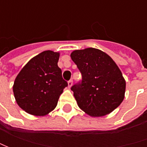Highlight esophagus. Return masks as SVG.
<instances>
[{"mask_svg": "<svg viewBox=\"0 0 147 147\" xmlns=\"http://www.w3.org/2000/svg\"><path fill=\"white\" fill-rule=\"evenodd\" d=\"M72 85H73V80H69V81L68 82V87H69V88H71Z\"/></svg>", "mask_w": 147, "mask_h": 147, "instance_id": "esophagus-1", "label": "esophagus"}]
</instances>
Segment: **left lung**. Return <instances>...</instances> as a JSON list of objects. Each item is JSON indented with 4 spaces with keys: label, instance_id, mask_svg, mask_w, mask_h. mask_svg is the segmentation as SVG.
Returning <instances> with one entry per match:
<instances>
[{
    "label": "left lung",
    "instance_id": "obj_1",
    "mask_svg": "<svg viewBox=\"0 0 147 147\" xmlns=\"http://www.w3.org/2000/svg\"><path fill=\"white\" fill-rule=\"evenodd\" d=\"M72 60L82 74V82L71 90L78 107L92 117L109 115L124 99L126 82L109 55L99 49L74 51Z\"/></svg>",
    "mask_w": 147,
    "mask_h": 147
}]
</instances>
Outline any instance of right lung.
I'll list each match as a JSON object with an SVG mask.
<instances>
[{
	"instance_id": "obj_1",
	"label": "right lung",
	"mask_w": 147,
	"mask_h": 147,
	"mask_svg": "<svg viewBox=\"0 0 147 147\" xmlns=\"http://www.w3.org/2000/svg\"><path fill=\"white\" fill-rule=\"evenodd\" d=\"M59 52L45 51L32 58L17 75L13 85L15 100L22 110L45 116L56 107L68 83L58 67Z\"/></svg>"
}]
</instances>
